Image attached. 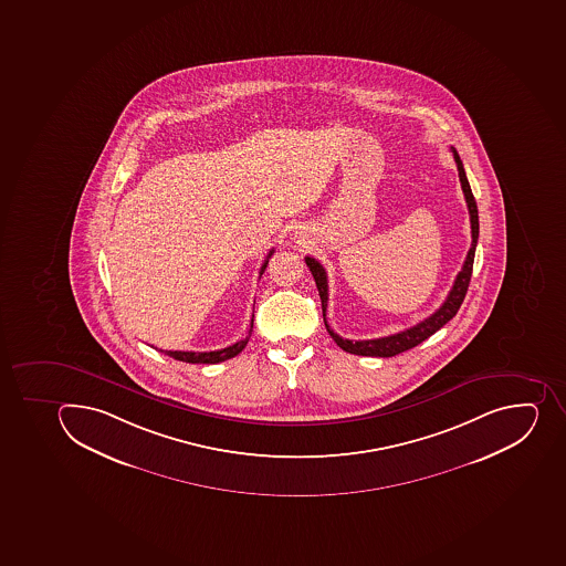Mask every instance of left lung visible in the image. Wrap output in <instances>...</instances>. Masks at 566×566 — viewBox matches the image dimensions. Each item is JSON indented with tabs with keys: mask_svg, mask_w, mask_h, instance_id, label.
Listing matches in <instances>:
<instances>
[{
	"mask_svg": "<svg viewBox=\"0 0 566 566\" xmlns=\"http://www.w3.org/2000/svg\"><path fill=\"white\" fill-rule=\"evenodd\" d=\"M452 157L457 163L458 177L462 182V191L465 195V202H468L469 217H471V237L472 243L469 249L468 258L463 261L462 271L458 272L457 280L452 283L451 292L443 301V305L429 315L428 319L420 321L418 325L411 328L398 332V334L388 335V337H379V339L368 340H349L343 339L340 335L335 334L334 329L329 328L326 323V306H328V277H326L325 269L321 265L319 261L314 258L306 256V265L310 272L314 275L315 285L319 291L321 305H323V317H325V326L332 339L337 343L339 348L345 349L348 354L364 355V357H394V355L402 354L408 349L415 348L420 345L422 340L428 339L434 332L442 328L446 323L457 315L458 310L462 306L465 294H468L469 281L472 275V263H474V252H476L478 232H480V223H478V207L476 200L472 197L471 186H469L468 177H465V169H463L462 160L458 155L457 149L451 148Z\"/></svg>",
	"mask_w": 566,
	"mask_h": 566,
	"instance_id": "8db88e82",
	"label": "left lung"
}]
</instances>
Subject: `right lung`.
<instances>
[{"instance_id": "obj_1", "label": "right lung", "mask_w": 566, "mask_h": 566, "mask_svg": "<svg viewBox=\"0 0 566 566\" xmlns=\"http://www.w3.org/2000/svg\"><path fill=\"white\" fill-rule=\"evenodd\" d=\"M272 252H274V249L269 252V256L265 258V263L261 265L260 275L265 272L266 265H269V258L272 256ZM252 325H254V315H252L251 332ZM251 332H249V337H251ZM249 337H245L243 340H238L237 345L227 346V348L217 349V352H171V349H166L164 354L169 355L172 359L182 360V363L218 364L223 363V360L227 359H232V357H237L241 349L245 348L247 343H249ZM160 352H163V349H160Z\"/></svg>"}]
</instances>
